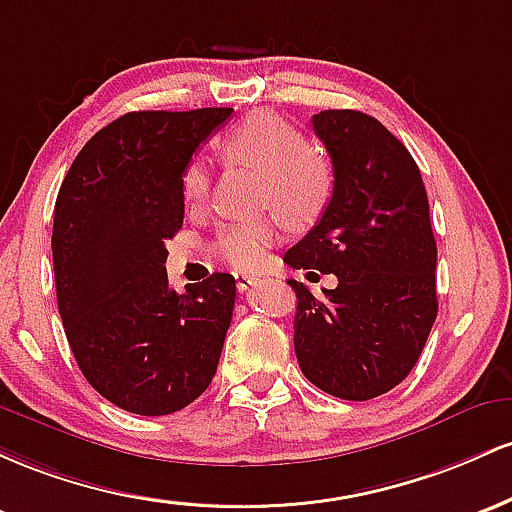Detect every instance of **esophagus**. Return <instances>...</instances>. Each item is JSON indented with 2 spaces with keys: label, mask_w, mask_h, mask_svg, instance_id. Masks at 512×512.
I'll list each match as a JSON object with an SVG mask.
<instances>
[{
  "label": "esophagus",
  "mask_w": 512,
  "mask_h": 512,
  "mask_svg": "<svg viewBox=\"0 0 512 512\" xmlns=\"http://www.w3.org/2000/svg\"><path fill=\"white\" fill-rule=\"evenodd\" d=\"M234 280H237V290L239 292L251 290V287L258 283L256 275H249V273H234Z\"/></svg>",
  "instance_id": "34e87169"
}]
</instances>
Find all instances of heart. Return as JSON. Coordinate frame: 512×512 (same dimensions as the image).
I'll use <instances>...</instances> for the list:
<instances>
[{"mask_svg":"<svg viewBox=\"0 0 512 512\" xmlns=\"http://www.w3.org/2000/svg\"><path fill=\"white\" fill-rule=\"evenodd\" d=\"M220 152L225 162L249 166L263 176V205L278 210L290 225H309L331 203L336 188L331 159L321 149L309 147L295 125L271 111H256L241 120L227 132ZM208 188V164L200 157L188 159L181 171L183 200L188 205L203 203ZM273 244L271 222H244L222 229L212 254L237 271H256Z\"/></svg>","mask_w":512,"mask_h":512,"instance_id":"b5f03b06","label":"heart"}]
</instances>
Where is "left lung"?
Masks as SVG:
<instances>
[{
    "instance_id": "8db88e82",
    "label": "left lung",
    "mask_w": 512,
    "mask_h": 512,
    "mask_svg": "<svg viewBox=\"0 0 512 512\" xmlns=\"http://www.w3.org/2000/svg\"><path fill=\"white\" fill-rule=\"evenodd\" d=\"M312 128L336 188L321 220L285 254L304 271L333 273L317 300L297 280L295 353L321 392L367 401L404 382L438 317V246L428 195L409 149L360 111H321Z\"/></svg>"
}]
</instances>
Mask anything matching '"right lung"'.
I'll list each match as a JSON object with an SVG mask.
<instances>
[{"label": "right lung", "instance_id": "obj_1", "mask_svg": "<svg viewBox=\"0 0 512 512\" xmlns=\"http://www.w3.org/2000/svg\"><path fill=\"white\" fill-rule=\"evenodd\" d=\"M232 108L132 111L77 154L55 203L57 309L86 382L137 416L181 411L210 387L232 321L229 273L166 275L183 225L181 171Z\"/></svg>", "mask_w": 512, "mask_h": 512}]
</instances>
